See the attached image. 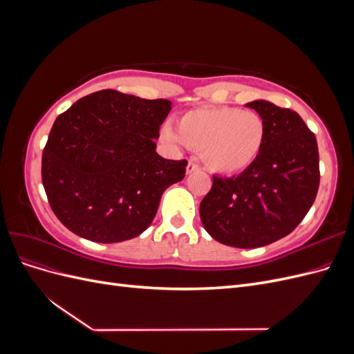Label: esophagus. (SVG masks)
<instances>
[{
  "label": "esophagus",
  "instance_id": "1",
  "mask_svg": "<svg viewBox=\"0 0 354 354\" xmlns=\"http://www.w3.org/2000/svg\"><path fill=\"white\" fill-rule=\"evenodd\" d=\"M198 169H199V167L195 162H189L187 167H186V173L192 174V173H195V171H198Z\"/></svg>",
  "mask_w": 354,
  "mask_h": 354
}]
</instances>
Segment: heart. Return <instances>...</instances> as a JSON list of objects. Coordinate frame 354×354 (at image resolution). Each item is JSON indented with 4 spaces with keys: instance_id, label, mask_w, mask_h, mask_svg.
I'll use <instances>...</instances> for the list:
<instances>
[{
    "instance_id": "b5f03b06",
    "label": "heart",
    "mask_w": 354,
    "mask_h": 354,
    "mask_svg": "<svg viewBox=\"0 0 354 354\" xmlns=\"http://www.w3.org/2000/svg\"><path fill=\"white\" fill-rule=\"evenodd\" d=\"M267 125L251 111L233 106L198 108L178 120L177 131L165 125L164 140L201 152L203 164L220 176L239 174L259 159Z\"/></svg>"
}]
</instances>
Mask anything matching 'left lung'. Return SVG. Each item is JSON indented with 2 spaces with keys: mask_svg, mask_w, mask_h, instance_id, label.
<instances>
[{
  "mask_svg": "<svg viewBox=\"0 0 354 354\" xmlns=\"http://www.w3.org/2000/svg\"><path fill=\"white\" fill-rule=\"evenodd\" d=\"M267 125L263 151L239 176L214 177L199 205L211 238L234 248H257L291 233L312 208L319 189L315 134L297 112L267 100L245 104Z\"/></svg>",
  "mask_w": 354,
  "mask_h": 354,
  "instance_id": "left-lung-1",
  "label": "left lung"
}]
</instances>
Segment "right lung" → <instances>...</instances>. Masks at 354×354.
Segmentation results:
<instances>
[{
	"label": "right lung",
	"mask_w": 354,
	"mask_h": 354,
	"mask_svg": "<svg viewBox=\"0 0 354 354\" xmlns=\"http://www.w3.org/2000/svg\"><path fill=\"white\" fill-rule=\"evenodd\" d=\"M165 99L115 90L85 95L59 115L42 153V185L56 217L78 236L115 243L142 234L187 162L156 153Z\"/></svg>",
	"instance_id": "right-lung-1"
}]
</instances>
